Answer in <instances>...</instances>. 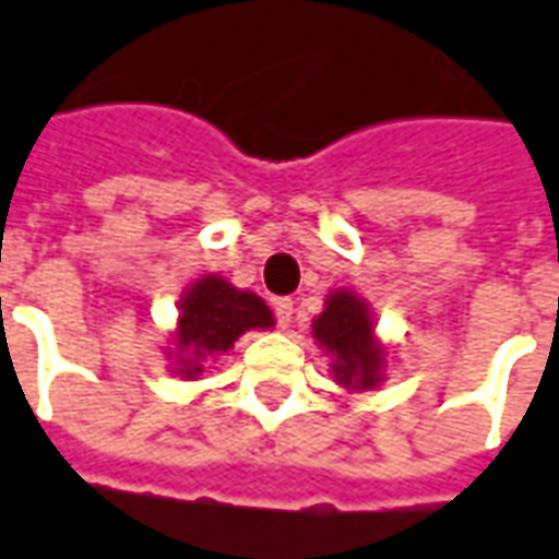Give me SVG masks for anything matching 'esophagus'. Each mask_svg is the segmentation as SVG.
<instances>
[{
	"label": "esophagus",
	"mask_w": 559,
	"mask_h": 559,
	"mask_svg": "<svg viewBox=\"0 0 559 559\" xmlns=\"http://www.w3.org/2000/svg\"><path fill=\"white\" fill-rule=\"evenodd\" d=\"M275 321H278L281 330L294 324V302L290 299H275Z\"/></svg>",
	"instance_id": "esophagus-1"
}]
</instances>
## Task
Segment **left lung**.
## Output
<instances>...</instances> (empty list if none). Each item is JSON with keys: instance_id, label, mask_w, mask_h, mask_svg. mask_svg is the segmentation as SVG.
<instances>
[{"instance_id": "1", "label": "left lung", "mask_w": 559, "mask_h": 559, "mask_svg": "<svg viewBox=\"0 0 559 559\" xmlns=\"http://www.w3.org/2000/svg\"><path fill=\"white\" fill-rule=\"evenodd\" d=\"M314 340L333 355L336 382L352 391H367L382 382L385 348L376 343L367 302L352 290L328 296L324 311L311 324Z\"/></svg>"}]
</instances>
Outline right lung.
<instances>
[{
    "label": "right lung",
    "mask_w": 559,
    "mask_h": 559,
    "mask_svg": "<svg viewBox=\"0 0 559 559\" xmlns=\"http://www.w3.org/2000/svg\"><path fill=\"white\" fill-rule=\"evenodd\" d=\"M275 324L263 299L250 290H238L219 275L199 278L180 299V324H177V352L180 373L186 379L199 376L201 360L229 352L245 330H265Z\"/></svg>",
    "instance_id": "right-lung-1"
}]
</instances>
